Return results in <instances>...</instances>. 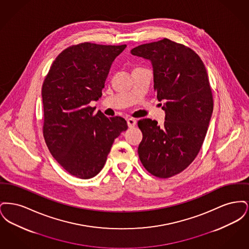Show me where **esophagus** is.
<instances>
[{
    "instance_id": "obj_1",
    "label": "esophagus",
    "mask_w": 249,
    "mask_h": 249,
    "mask_svg": "<svg viewBox=\"0 0 249 249\" xmlns=\"http://www.w3.org/2000/svg\"><path fill=\"white\" fill-rule=\"evenodd\" d=\"M127 123L129 128H133L136 125V120L134 119H127Z\"/></svg>"
}]
</instances>
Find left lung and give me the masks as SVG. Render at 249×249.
<instances>
[{"label": "left lung", "mask_w": 249, "mask_h": 249, "mask_svg": "<svg viewBox=\"0 0 249 249\" xmlns=\"http://www.w3.org/2000/svg\"><path fill=\"white\" fill-rule=\"evenodd\" d=\"M130 53L151 62L154 89L165 101L163 125L141 119L138 154L155 177L168 178L184 171L201 149L213 113V96L201 58L169 39L132 48Z\"/></svg>", "instance_id": "obj_1"}]
</instances>
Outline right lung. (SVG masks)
Returning <instances> with one entry per match:
<instances>
[{
	"label": "right lung",
	"instance_id": "1",
	"mask_svg": "<svg viewBox=\"0 0 249 249\" xmlns=\"http://www.w3.org/2000/svg\"><path fill=\"white\" fill-rule=\"evenodd\" d=\"M82 43L64 49L42 87L44 137L50 153L71 176L94 178L114 140L128 129L123 118H107L89 104L102 90L115 59L126 48Z\"/></svg>",
	"mask_w": 249,
	"mask_h": 249
}]
</instances>
